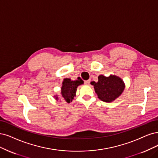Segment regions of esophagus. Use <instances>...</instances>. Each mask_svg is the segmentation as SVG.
<instances>
[{"label":"esophagus","instance_id":"esophagus-1","mask_svg":"<svg viewBox=\"0 0 158 158\" xmlns=\"http://www.w3.org/2000/svg\"><path fill=\"white\" fill-rule=\"evenodd\" d=\"M90 83V80L85 81V85H89Z\"/></svg>","mask_w":158,"mask_h":158}]
</instances>
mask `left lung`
Returning a JSON list of instances; mask_svg holds the SVG:
<instances>
[{
    "label": "left lung",
    "mask_w": 158,
    "mask_h": 158,
    "mask_svg": "<svg viewBox=\"0 0 158 158\" xmlns=\"http://www.w3.org/2000/svg\"><path fill=\"white\" fill-rule=\"evenodd\" d=\"M95 92L98 98L105 102H111L117 98L124 89V83L120 78L115 75L105 77L100 75L98 77V82H94Z\"/></svg>",
    "instance_id": "8db88e82"
}]
</instances>
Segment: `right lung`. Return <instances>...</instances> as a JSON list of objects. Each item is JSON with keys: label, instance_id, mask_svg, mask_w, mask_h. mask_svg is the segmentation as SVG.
Segmentation results:
<instances>
[{"label": "right lung", "instance_id": "1", "mask_svg": "<svg viewBox=\"0 0 158 158\" xmlns=\"http://www.w3.org/2000/svg\"><path fill=\"white\" fill-rule=\"evenodd\" d=\"M83 84V81L80 77L77 80L72 81L70 79H64L61 89V94L63 100L67 103H70L75 96L77 87ZM57 99V97H56Z\"/></svg>", "mask_w": 158, "mask_h": 158}]
</instances>
